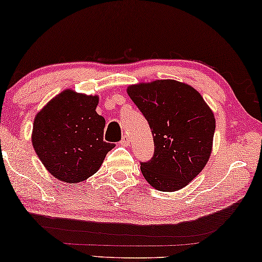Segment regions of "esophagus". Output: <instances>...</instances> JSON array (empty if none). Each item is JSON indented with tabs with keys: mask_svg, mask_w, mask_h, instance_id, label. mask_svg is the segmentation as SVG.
I'll list each match as a JSON object with an SVG mask.
<instances>
[{
	"mask_svg": "<svg viewBox=\"0 0 262 262\" xmlns=\"http://www.w3.org/2000/svg\"><path fill=\"white\" fill-rule=\"evenodd\" d=\"M120 144H121V145H124V146H127L128 144H130V138H128L127 136H124V137L121 138Z\"/></svg>",
	"mask_w": 262,
	"mask_h": 262,
	"instance_id": "obj_1",
	"label": "esophagus"
}]
</instances>
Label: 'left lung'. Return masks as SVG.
I'll return each mask as SVG.
<instances>
[{
	"mask_svg": "<svg viewBox=\"0 0 262 262\" xmlns=\"http://www.w3.org/2000/svg\"><path fill=\"white\" fill-rule=\"evenodd\" d=\"M127 94L149 123L155 144L154 156L141 162L143 177L159 191L185 187L211 155L212 111L194 88L174 80L130 85Z\"/></svg>",
	"mask_w": 262,
	"mask_h": 262,
	"instance_id": "1",
	"label": "left lung"
}]
</instances>
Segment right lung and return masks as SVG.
Here are the masks:
<instances>
[{"label": "right lung", "instance_id": "add662e5", "mask_svg": "<svg viewBox=\"0 0 262 262\" xmlns=\"http://www.w3.org/2000/svg\"><path fill=\"white\" fill-rule=\"evenodd\" d=\"M99 98L67 89L35 117L32 144L46 169L75 184L99 170L113 143L103 141L105 118L96 113Z\"/></svg>", "mask_w": 262, "mask_h": 262}]
</instances>
